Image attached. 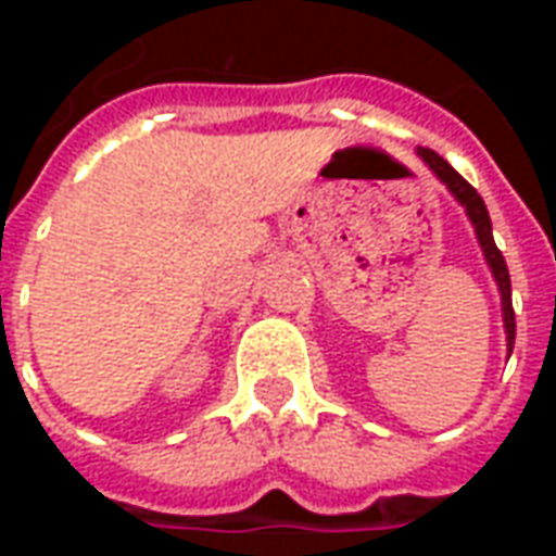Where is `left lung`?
Here are the masks:
<instances>
[{
    "label": "left lung",
    "instance_id": "left-lung-1",
    "mask_svg": "<svg viewBox=\"0 0 556 556\" xmlns=\"http://www.w3.org/2000/svg\"><path fill=\"white\" fill-rule=\"evenodd\" d=\"M417 154L422 157V163L434 172V178L441 184H446V190L455 195V202L465 207L467 219L473 223V231H477V241L482 247V255L491 267V277L497 282V291H501V306H503V327H506V351L513 354L515 345V313H513V282H509V270H506V262H503L501 250L494 243V235H491V217L489 207L482 202V195L470 187V184L458 175V172L441 157L434 154L431 148H417Z\"/></svg>",
    "mask_w": 556,
    "mask_h": 556
}]
</instances>
